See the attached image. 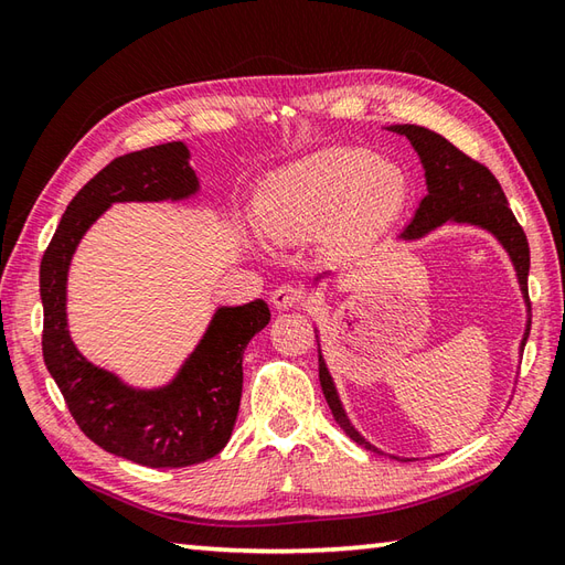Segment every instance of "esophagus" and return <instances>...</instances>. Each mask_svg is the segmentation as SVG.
Here are the masks:
<instances>
[{
	"instance_id": "1",
	"label": "esophagus",
	"mask_w": 565,
	"mask_h": 565,
	"mask_svg": "<svg viewBox=\"0 0 565 565\" xmlns=\"http://www.w3.org/2000/svg\"><path fill=\"white\" fill-rule=\"evenodd\" d=\"M271 303L279 308V310H289V308H298L303 303V291L298 289V286L291 284H284L279 289H274L271 294Z\"/></svg>"
}]
</instances>
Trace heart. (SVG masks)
<instances>
[{"label":"heart","mask_w":565,"mask_h":565,"mask_svg":"<svg viewBox=\"0 0 565 565\" xmlns=\"http://www.w3.org/2000/svg\"><path fill=\"white\" fill-rule=\"evenodd\" d=\"M411 199L398 164L366 148H330L274 172L257 194V218L269 237L298 243L326 231L340 249L381 235Z\"/></svg>","instance_id":"b5f03b06"}]
</instances>
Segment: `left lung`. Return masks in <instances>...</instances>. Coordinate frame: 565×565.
I'll list each match as a JSON object with an SVG mask.
<instances>
[{"mask_svg":"<svg viewBox=\"0 0 565 565\" xmlns=\"http://www.w3.org/2000/svg\"><path fill=\"white\" fill-rule=\"evenodd\" d=\"M388 130L393 134H401L413 142V148L419 154V162L425 167V179H427V196L419 201V209L415 211L413 221L407 223L405 231L401 233V239H419L425 237L429 231L444 225V223H466L483 227L490 235L498 237V243L508 249V255L514 264V271H518L520 289L524 294L526 303V316L532 313L530 306V291H526V276H530V243H526V235L522 225L514 218V213L508 206V199L502 194L500 182L488 170L486 164L476 162L463 154L459 148L451 146L447 138L423 126H391ZM532 318H526V330L522 338V352L526 338H530ZM318 369H320V386L326 393V401L330 411L338 419L340 427L350 435L356 444H362L364 449L379 451L374 444H369L354 425L347 417L344 407L340 403L338 388H334L330 371L326 366V359L320 354L318 344ZM398 461H413V459H401V456H393Z\"/></svg>","mask_w":565,"mask_h":565,"instance_id":"obj_1","label":"left lung"}]
</instances>
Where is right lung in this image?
<instances>
[{"instance_id": "add662e5", "label": "right lung", "mask_w": 565, "mask_h": 565, "mask_svg": "<svg viewBox=\"0 0 565 565\" xmlns=\"http://www.w3.org/2000/svg\"><path fill=\"white\" fill-rule=\"evenodd\" d=\"M199 191L184 142L128 152L70 201L41 259L43 362L79 429L104 451L150 468L213 459L233 435L243 395L247 342L269 326V306H223L177 376L134 388L79 354L67 330V269L82 235L118 201H182Z\"/></svg>"}]
</instances>
